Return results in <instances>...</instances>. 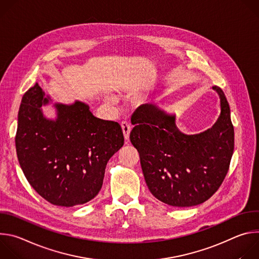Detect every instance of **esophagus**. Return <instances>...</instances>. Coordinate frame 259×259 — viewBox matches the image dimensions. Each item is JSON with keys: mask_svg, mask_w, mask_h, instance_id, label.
Masks as SVG:
<instances>
[{"mask_svg": "<svg viewBox=\"0 0 259 259\" xmlns=\"http://www.w3.org/2000/svg\"><path fill=\"white\" fill-rule=\"evenodd\" d=\"M121 127H122V130H123L124 138H125L126 140H129L130 131H131V126H130L127 122H122V123H121Z\"/></svg>", "mask_w": 259, "mask_h": 259, "instance_id": "34e87169", "label": "esophagus"}]
</instances>
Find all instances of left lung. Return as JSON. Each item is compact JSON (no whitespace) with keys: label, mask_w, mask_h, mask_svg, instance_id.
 I'll return each instance as SVG.
<instances>
[{"label":"left lung","mask_w":259,"mask_h":259,"mask_svg":"<svg viewBox=\"0 0 259 259\" xmlns=\"http://www.w3.org/2000/svg\"><path fill=\"white\" fill-rule=\"evenodd\" d=\"M220 115L199 134H184L175 115L155 104L139 106L131 118V143L139 153L146 186L155 198L173 207L204 203L219 189L235 147L234 126L228 99L217 86Z\"/></svg>","instance_id":"8db88e82"}]
</instances>
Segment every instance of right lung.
I'll return each instance as SVG.
<instances>
[{"mask_svg":"<svg viewBox=\"0 0 259 259\" xmlns=\"http://www.w3.org/2000/svg\"><path fill=\"white\" fill-rule=\"evenodd\" d=\"M49 96L38 83L21 99L15 136L24 176L49 203L72 207L99 193L108 160L124 144L121 126L93 116L85 102L54 103L56 118L44 116Z\"/></svg>","mask_w":259,"mask_h":259,"instance_id":"1","label":"right lung"}]
</instances>
